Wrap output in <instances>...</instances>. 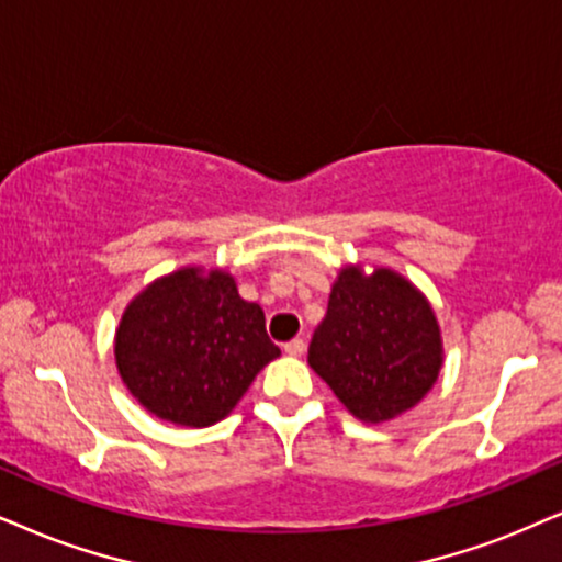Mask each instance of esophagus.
I'll return each instance as SVG.
<instances>
[{
  "mask_svg": "<svg viewBox=\"0 0 562 562\" xmlns=\"http://www.w3.org/2000/svg\"><path fill=\"white\" fill-rule=\"evenodd\" d=\"M285 352L290 355V358H301V355L305 352V342L301 337L290 339V342H285Z\"/></svg>",
  "mask_w": 562,
  "mask_h": 562,
  "instance_id": "1",
  "label": "esophagus"
}]
</instances>
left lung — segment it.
Masks as SVG:
<instances>
[{
    "instance_id": "1",
    "label": "left lung",
    "mask_w": 562,
    "mask_h": 562,
    "mask_svg": "<svg viewBox=\"0 0 562 562\" xmlns=\"http://www.w3.org/2000/svg\"><path fill=\"white\" fill-rule=\"evenodd\" d=\"M308 366L358 420H394L430 392L443 366L428 297L394 269L345 267L308 345Z\"/></svg>"
}]
</instances>
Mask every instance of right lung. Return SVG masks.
I'll return each mask as SVG.
<instances>
[{
    "label": "right lung",
    "instance_id": "add662e5",
    "mask_svg": "<svg viewBox=\"0 0 562 562\" xmlns=\"http://www.w3.org/2000/svg\"><path fill=\"white\" fill-rule=\"evenodd\" d=\"M113 355L147 412L207 428L231 415L280 347L267 337L265 311L238 295L228 272L183 267L126 305Z\"/></svg>",
    "mask_w": 562,
    "mask_h": 562
}]
</instances>
